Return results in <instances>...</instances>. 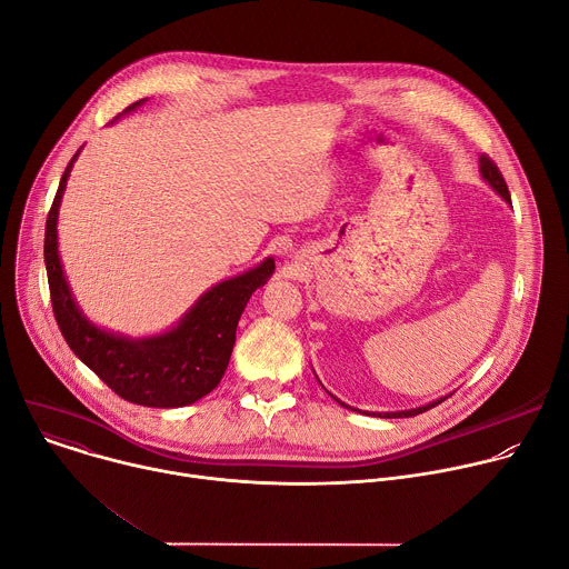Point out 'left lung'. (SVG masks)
Masks as SVG:
<instances>
[{"label":"left lung","instance_id":"8db88e82","mask_svg":"<svg viewBox=\"0 0 569 569\" xmlns=\"http://www.w3.org/2000/svg\"><path fill=\"white\" fill-rule=\"evenodd\" d=\"M479 173H481V178H483V182H489L491 184V189L496 191V193H500L502 198H505V202H509L511 204V196H509V189H507V182H505V178H502V173L498 171V167L493 164V161L486 157V154H481L479 157ZM450 396V393H448ZM448 396H441V398H437V400H432V402H428V405H421V408H415V410H402V412H360V410H356V408H349V405H345L342 400H338L342 408H347V410H353V412H360V415H369V417H380V419H408V417H417V415H421V412H428V410H432L435 405H439V402H443Z\"/></svg>","mask_w":569,"mask_h":569}]
</instances>
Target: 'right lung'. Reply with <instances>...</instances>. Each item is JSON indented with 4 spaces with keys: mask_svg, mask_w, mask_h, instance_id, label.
Returning <instances> with one entry per match:
<instances>
[{
    "mask_svg": "<svg viewBox=\"0 0 569 569\" xmlns=\"http://www.w3.org/2000/svg\"><path fill=\"white\" fill-rule=\"evenodd\" d=\"M78 154L80 150L62 173L44 229V266L58 329L76 358L121 398L143 408H184L218 387L231 358L238 319L254 290L272 277L274 259L268 257L252 270L211 286L164 333L128 338L97 327L76 303L58 252V209Z\"/></svg>",
    "mask_w": 569,
    "mask_h": 569,
    "instance_id": "add662e5",
    "label": "right lung"
}]
</instances>
